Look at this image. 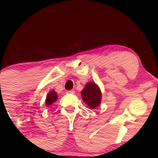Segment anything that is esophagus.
Masks as SVG:
<instances>
[{
    "mask_svg": "<svg viewBox=\"0 0 158 158\" xmlns=\"http://www.w3.org/2000/svg\"><path fill=\"white\" fill-rule=\"evenodd\" d=\"M66 94H73L74 91L73 90H67Z\"/></svg>",
    "mask_w": 158,
    "mask_h": 158,
    "instance_id": "1",
    "label": "esophagus"
}]
</instances>
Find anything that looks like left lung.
<instances>
[{"label":"left lung","mask_w":158,"mask_h":158,"mask_svg":"<svg viewBox=\"0 0 158 158\" xmlns=\"http://www.w3.org/2000/svg\"><path fill=\"white\" fill-rule=\"evenodd\" d=\"M82 99L90 108H95L101 102L102 94L99 87L95 83L88 82L81 92Z\"/></svg>","instance_id":"left-lung-1"}]
</instances>
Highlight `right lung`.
I'll use <instances>...</instances> for the list:
<instances>
[{"label":"right lung","instance_id":"add662e5","mask_svg":"<svg viewBox=\"0 0 158 158\" xmlns=\"http://www.w3.org/2000/svg\"><path fill=\"white\" fill-rule=\"evenodd\" d=\"M57 99V94L54 90H52L48 94V97L46 98V105L47 106H50Z\"/></svg>","mask_w":158,"mask_h":158}]
</instances>
